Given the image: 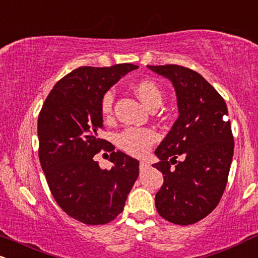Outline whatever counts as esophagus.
<instances>
[{
  "label": "esophagus",
  "instance_id": "esophagus-1",
  "mask_svg": "<svg viewBox=\"0 0 258 258\" xmlns=\"http://www.w3.org/2000/svg\"><path fill=\"white\" fill-rule=\"evenodd\" d=\"M148 167H149V163L147 162V161H141V163H139V169L144 170V169H147Z\"/></svg>",
  "mask_w": 258,
  "mask_h": 258
}]
</instances>
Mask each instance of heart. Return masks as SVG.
Listing matches in <instances>:
<instances>
[{"label": "heart", "mask_w": 258, "mask_h": 258, "mask_svg": "<svg viewBox=\"0 0 258 258\" xmlns=\"http://www.w3.org/2000/svg\"><path fill=\"white\" fill-rule=\"evenodd\" d=\"M135 92L149 109L155 110L162 103V92L151 80H141L135 85ZM114 92L109 90L102 96L101 111L103 116L109 117L113 113ZM159 141V133L153 128L145 127H127L116 136V144L121 150L133 155L143 156Z\"/></svg>", "instance_id": "1"}]
</instances>
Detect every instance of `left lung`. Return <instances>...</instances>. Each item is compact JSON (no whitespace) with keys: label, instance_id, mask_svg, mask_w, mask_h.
I'll list each match as a JSON object with an SVG mask.
<instances>
[{"label":"left lung","instance_id":"obj_1","mask_svg":"<svg viewBox=\"0 0 258 258\" xmlns=\"http://www.w3.org/2000/svg\"><path fill=\"white\" fill-rule=\"evenodd\" d=\"M148 67L173 83L179 108L178 120L155 151L161 161L153 166L163 174L155 206L167 221L192 225L215 209L227 184L234 150L227 105L190 68Z\"/></svg>","mask_w":258,"mask_h":258}]
</instances>
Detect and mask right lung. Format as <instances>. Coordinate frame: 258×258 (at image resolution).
<instances>
[{"mask_svg": "<svg viewBox=\"0 0 258 258\" xmlns=\"http://www.w3.org/2000/svg\"><path fill=\"white\" fill-rule=\"evenodd\" d=\"M138 66H84L58 80L38 115V156L56 203L85 225H105L123 210L139 174V162L98 137L103 128L101 99L121 77ZM111 153L112 169L93 156Z\"/></svg>", "mask_w": 258, "mask_h": 258, "instance_id": "right-lung-1", "label": "right lung"}]
</instances>
